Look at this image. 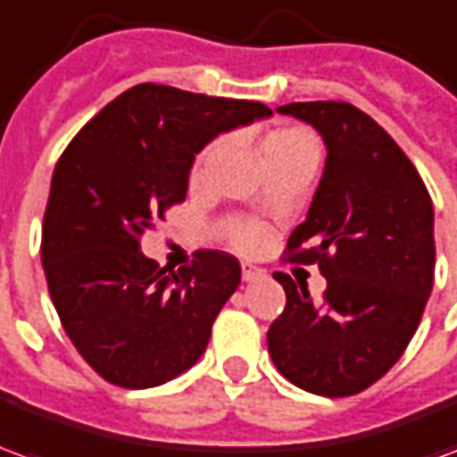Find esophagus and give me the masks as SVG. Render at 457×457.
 Returning <instances> with one entry per match:
<instances>
[{
    "mask_svg": "<svg viewBox=\"0 0 457 457\" xmlns=\"http://www.w3.org/2000/svg\"><path fill=\"white\" fill-rule=\"evenodd\" d=\"M259 277H262V269L252 267V264H242V278L245 281H254Z\"/></svg>",
    "mask_w": 457,
    "mask_h": 457,
    "instance_id": "34e87169",
    "label": "esophagus"
}]
</instances>
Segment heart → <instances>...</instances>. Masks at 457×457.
<instances>
[{
    "mask_svg": "<svg viewBox=\"0 0 457 457\" xmlns=\"http://www.w3.org/2000/svg\"><path fill=\"white\" fill-rule=\"evenodd\" d=\"M220 144H208L205 149H200V154L190 166V180H198L205 169H208L212 159L218 156ZM294 154H316V139L313 134L301 127H281V129L269 131L264 139L259 141V159L262 163H269L274 159H284V156H294ZM267 239V229L257 225V222H242L229 229V242L242 252H254L264 245Z\"/></svg>",
    "mask_w": 457,
    "mask_h": 457,
    "instance_id": "obj_1",
    "label": "heart"
}]
</instances>
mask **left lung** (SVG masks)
I'll use <instances>...</instances> for the list:
<instances>
[{
    "label": "left lung",
    "instance_id": "1",
    "mask_svg": "<svg viewBox=\"0 0 457 457\" xmlns=\"http://www.w3.org/2000/svg\"><path fill=\"white\" fill-rule=\"evenodd\" d=\"M278 112L313 124L328 146L308 218L281 254L318 264L328 288L313 303L306 287L274 274L287 306L269 326V353L301 389L353 396L392 370L421 323L436 269L431 195L399 144L354 104L291 103Z\"/></svg>",
    "mask_w": 457,
    "mask_h": 457
}]
</instances>
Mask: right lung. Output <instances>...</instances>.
Segmentation results:
<instances>
[{
	"mask_svg": "<svg viewBox=\"0 0 457 457\" xmlns=\"http://www.w3.org/2000/svg\"><path fill=\"white\" fill-rule=\"evenodd\" d=\"M267 104L141 83L104 104L55 163L41 232L48 294L95 372L124 389L173 379L200 360L239 262L198 249L179 271L139 252L141 235L186 200L193 159Z\"/></svg>",
	"mask_w": 457,
	"mask_h": 457,
	"instance_id": "1",
	"label": "right lung"
}]
</instances>
